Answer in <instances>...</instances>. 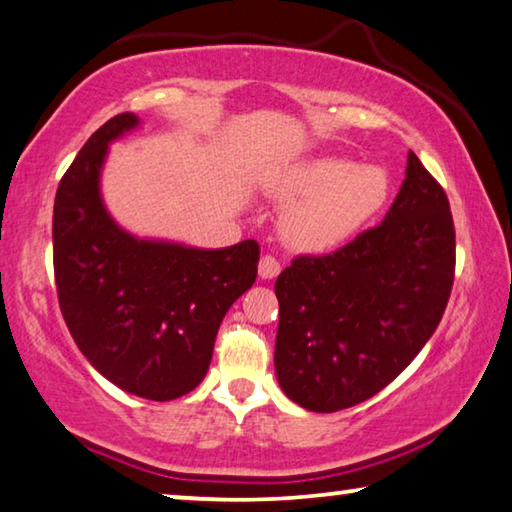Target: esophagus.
<instances>
[{"instance_id":"esophagus-1","label":"esophagus","mask_w":512,"mask_h":512,"mask_svg":"<svg viewBox=\"0 0 512 512\" xmlns=\"http://www.w3.org/2000/svg\"><path fill=\"white\" fill-rule=\"evenodd\" d=\"M281 272V263L276 261L272 254H265L261 258V263H258V276L261 279H274V276H279Z\"/></svg>"}]
</instances>
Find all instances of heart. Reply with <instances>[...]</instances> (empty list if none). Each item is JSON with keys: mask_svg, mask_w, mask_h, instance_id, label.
Listing matches in <instances>:
<instances>
[{"mask_svg": "<svg viewBox=\"0 0 512 512\" xmlns=\"http://www.w3.org/2000/svg\"><path fill=\"white\" fill-rule=\"evenodd\" d=\"M392 195L381 165L317 156L281 174L274 197L290 204L281 233L299 251H329L345 245L383 213Z\"/></svg>", "mask_w": 512, "mask_h": 512, "instance_id": "1", "label": "heart"}]
</instances>
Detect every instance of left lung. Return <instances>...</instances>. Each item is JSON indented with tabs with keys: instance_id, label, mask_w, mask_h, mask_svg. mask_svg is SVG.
<instances>
[{
	"instance_id": "left-lung-1",
	"label": "left lung",
	"mask_w": 512,
	"mask_h": 512,
	"mask_svg": "<svg viewBox=\"0 0 512 512\" xmlns=\"http://www.w3.org/2000/svg\"><path fill=\"white\" fill-rule=\"evenodd\" d=\"M454 270L449 199L408 152L406 179L379 226L331 254L297 256L276 279L281 390L315 413L374 397L438 329Z\"/></svg>"
}]
</instances>
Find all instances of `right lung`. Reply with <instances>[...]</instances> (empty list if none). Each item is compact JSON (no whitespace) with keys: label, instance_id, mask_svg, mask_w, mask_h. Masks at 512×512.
<instances>
[{"label":"right lung","instance_id":"1","mask_svg":"<svg viewBox=\"0 0 512 512\" xmlns=\"http://www.w3.org/2000/svg\"><path fill=\"white\" fill-rule=\"evenodd\" d=\"M138 122L133 113L111 117L58 183L56 292L67 329L99 374L136 397L170 401L206 376L226 311L254 286L261 247L138 240L115 224L99 174L108 145Z\"/></svg>","mask_w":512,"mask_h":512}]
</instances>
